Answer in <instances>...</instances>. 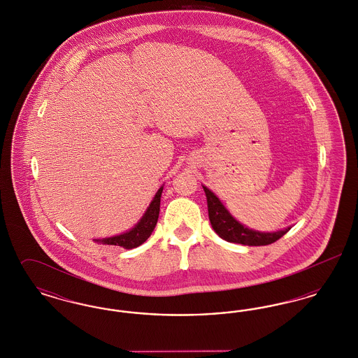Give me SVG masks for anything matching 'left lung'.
Returning a JSON list of instances; mask_svg holds the SVG:
<instances>
[{
    "label": "left lung",
    "mask_w": 358,
    "mask_h": 358,
    "mask_svg": "<svg viewBox=\"0 0 358 358\" xmlns=\"http://www.w3.org/2000/svg\"><path fill=\"white\" fill-rule=\"evenodd\" d=\"M204 192L208 203L209 222L212 224V228L220 238L229 243H238L244 245H268L279 240L289 231V228H286L283 231L266 234L248 229L229 215V212L224 208L220 200L208 187H204Z\"/></svg>",
    "instance_id": "left-lung-1"
}]
</instances>
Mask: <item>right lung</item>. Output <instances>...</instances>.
I'll return each mask as SVG.
<instances>
[{
	"mask_svg": "<svg viewBox=\"0 0 358 358\" xmlns=\"http://www.w3.org/2000/svg\"><path fill=\"white\" fill-rule=\"evenodd\" d=\"M162 189H164V187L158 189V192L155 193L153 201H152L150 206L148 208L146 213L143 215L141 222H138L131 231H129L123 235H120V236H113V238H103V240H96V241H102L103 244H108V245H120V247L127 248V250L136 248L138 245H141L142 243H145L152 235V232H153L154 228L157 225V222H158Z\"/></svg>",
	"mask_w": 358,
	"mask_h": 358,
	"instance_id": "add662e5",
	"label": "right lung"
}]
</instances>
